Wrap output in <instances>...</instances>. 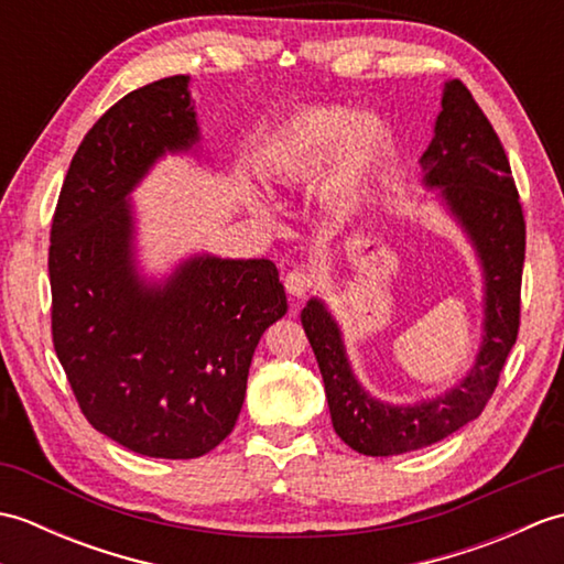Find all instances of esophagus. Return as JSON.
<instances>
[{
	"label": "esophagus",
	"instance_id": "esophagus-1",
	"mask_svg": "<svg viewBox=\"0 0 564 564\" xmlns=\"http://www.w3.org/2000/svg\"><path fill=\"white\" fill-rule=\"evenodd\" d=\"M285 291H289L293 297H305L310 291H313V275L305 273L303 269H293L289 275H285Z\"/></svg>",
	"mask_w": 564,
	"mask_h": 564
}]
</instances>
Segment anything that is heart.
Returning a JSON list of instances; mask_svg holds the SVG:
<instances>
[{"instance_id": "b5f03b06", "label": "heart", "mask_w": 564, "mask_h": 564, "mask_svg": "<svg viewBox=\"0 0 564 564\" xmlns=\"http://www.w3.org/2000/svg\"><path fill=\"white\" fill-rule=\"evenodd\" d=\"M388 128L373 113L354 116L341 106H307L261 140L259 172L281 184L315 176L332 154V186L351 191L373 170Z\"/></svg>"}]
</instances>
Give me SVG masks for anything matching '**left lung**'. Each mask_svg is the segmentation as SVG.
Here are the masks:
<instances>
[{
	"instance_id": "1",
	"label": "left lung",
	"mask_w": 564,
	"mask_h": 564,
	"mask_svg": "<svg viewBox=\"0 0 564 564\" xmlns=\"http://www.w3.org/2000/svg\"><path fill=\"white\" fill-rule=\"evenodd\" d=\"M422 184L434 191L460 225L482 269V341L467 376L451 390L414 404L376 400L354 376L341 329L319 297L303 307V329L313 346L334 431L364 455H400L431 446L482 414L499 382L521 313L525 223L507 152L473 94L446 82L441 113L419 160Z\"/></svg>"
}]
</instances>
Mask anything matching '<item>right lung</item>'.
<instances>
[{
  "instance_id": "1",
  "label": "right lung",
  "mask_w": 564,
  "mask_h": 564,
  "mask_svg": "<svg viewBox=\"0 0 564 564\" xmlns=\"http://www.w3.org/2000/svg\"><path fill=\"white\" fill-rule=\"evenodd\" d=\"M191 77L113 104L69 162L51 227L53 344L87 422L150 458L188 460L235 429L261 334L289 313L269 259L194 254L152 281L130 194L164 154L198 152Z\"/></svg>"
}]
</instances>
